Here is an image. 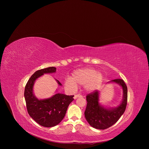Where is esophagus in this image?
I'll return each instance as SVG.
<instances>
[{"mask_svg": "<svg viewBox=\"0 0 149 149\" xmlns=\"http://www.w3.org/2000/svg\"><path fill=\"white\" fill-rule=\"evenodd\" d=\"M82 97V95H81L80 94H77V95H75L74 96V99H77V97Z\"/></svg>", "mask_w": 149, "mask_h": 149, "instance_id": "esophagus-1", "label": "esophagus"}]
</instances>
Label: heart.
<instances>
[{
    "label": "heart",
    "mask_w": 149,
    "mask_h": 149,
    "mask_svg": "<svg viewBox=\"0 0 149 149\" xmlns=\"http://www.w3.org/2000/svg\"><path fill=\"white\" fill-rule=\"evenodd\" d=\"M103 76L93 68H84L75 70L72 77L65 79V85L72 91L77 89V84L84 85L87 91H94L101 85Z\"/></svg>",
    "instance_id": "1"
}]
</instances>
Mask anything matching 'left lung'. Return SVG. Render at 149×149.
<instances>
[{
	"instance_id": "left-lung-1",
	"label": "left lung",
	"mask_w": 149,
	"mask_h": 149,
	"mask_svg": "<svg viewBox=\"0 0 149 149\" xmlns=\"http://www.w3.org/2000/svg\"><path fill=\"white\" fill-rule=\"evenodd\" d=\"M122 86L123 92V100L117 107L106 108L99 103V91L97 90L88 94L86 96L87 104L84 114L86 120L92 127L104 130L112 126L119 119L126 110L127 103V87L122 79L112 80Z\"/></svg>"
}]
</instances>
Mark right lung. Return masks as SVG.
I'll return each instance as SVG.
<instances>
[{
	"mask_svg": "<svg viewBox=\"0 0 149 149\" xmlns=\"http://www.w3.org/2000/svg\"><path fill=\"white\" fill-rule=\"evenodd\" d=\"M55 67H49L36 71L29 79L25 86L24 96L29 115L39 125L46 127H54L64 119L68 107L74 100V95L68 96L56 93L50 98L39 100L33 94L35 81L45 73H54ZM58 84L61 83L57 80Z\"/></svg>",
	"mask_w": 149,
	"mask_h": 149,
	"instance_id": "add662e5",
	"label": "right lung"
}]
</instances>
